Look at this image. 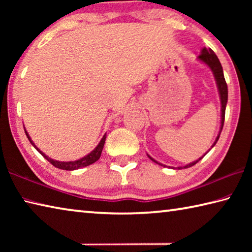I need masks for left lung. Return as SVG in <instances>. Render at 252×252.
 Masks as SVG:
<instances>
[{"label":"left lung","instance_id":"1","mask_svg":"<svg viewBox=\"0 0 252 252\" xmlns=\"http://www.w3.org/2000/svg\"><path fill=\"white\" fill-rule=\"evenodd\" d=\"M198 59L200 61H202L203 63H206V64L210 67L213 75H215V79H216V82H217V87H218V91H219V95H220V101H221V126H220V131H219V134L217 136L215 143L212 144L211 148L215 147V144L217 143V141L219 140V136L221 131H222V127H223V123H224V113H225V105H227V102H228V87H227V83H225V80H224V75H223V70H222V66H221V63L219 61V59L217 55L215 54V52L209 48H203L201 50V53L198 57ZM148 157L150 158V159L156 162V163L160 164V165H163L159 163V162L156 161L153 158H151L150 156L148 155ZM202 159L201 158H199L197 161H193L191 162V163L185 165V167H179L178 169H183V168H190L194 165L197 162H199L200 160ZM173 169V168H172Z\"/></svg>","mask_w":252,"mask_h":252}]
</instances>
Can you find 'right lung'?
Returning <instances> with one entry per match:
<instances>
[{
    "mask_svg": "<svg viewBox=\"0 0 252 252\" xmlns=\"http://www.w3.org/2000/svg\"><path fill=\"white\" fill-rule=\"evenodd\" d=\"M25 131V134H27L29 141L31 142L32 146L36 149L37 151H39L42 156H43L46 160H48L51 164H53L55 168H59V169H62V170H69V171H71V170H76V169H80V168H83V167H88V165H90L92 163H94L95 161H97L100 159L101 157V153H102V150H103V147H104V142H105V139H106V134L103 135V138L101 139L100 143L97 144L96 148L94 149V150L91 151L90 153H89L88 156H85L83 158H81V159L79 160H75V161H58V160H53L51 159V158H49L48 156H45L43 152L40 151V149H37L35 144L33 143V141L31 140V138H30L29 133L27 132V130L24 129Z\"/></svg>",
    "mask_w": 252,
    "mask_h": 252,
    "instance_id": "obj_1",
    "label": "right lung"
}]
</instances>
